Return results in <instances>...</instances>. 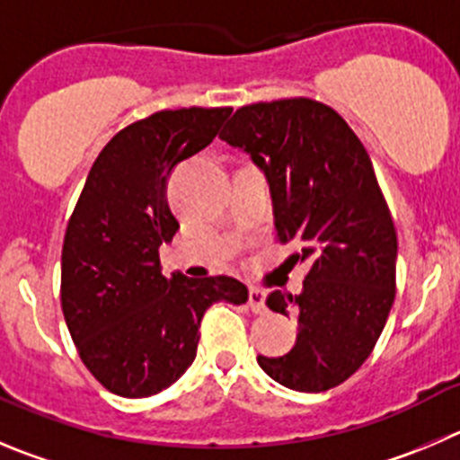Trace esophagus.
<instances>
[{"mask_svg": "<svg viewBox=\"0 0 460 460\" xmlns=\"http://www.w3.org/2000/svg\"><path fill=\"white\" fill-rule=\"evenodd\" d=\"M248 307H251L252 314H264L266 305H264V291L257 287L248 288Z\"/></svg>", "mask_w": 460, "mask_h": 460, "instance_id": "1", "label": "esophagus"}]
</instances>
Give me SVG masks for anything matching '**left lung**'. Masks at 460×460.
<instances>
[{
	"label": "left lung",
	"instance_id": "1",
	"mask_svg": "<svg viewBox=\"0 0 460 460\" xmlns=\"http://www.w3.org/2000/svg\"><path fill=\"white\" fill-rule=\"evenodd\" d=\"M218 137L264 172L278 239L293 246L287 266H307L298 296L266 298L298 314L296 345L257 364L293 391H330L370 357L395 300L397 234L368 151L339 112L305 96L239 108Z\"/></svg>",
	"mask_w": 460,
	"mask_h": 460
}]
</instances>
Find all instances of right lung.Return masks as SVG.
<instances>
[{"label":"right lung","instance_id":"add662e5","mask_svg":"<svg viewBox=\"0 0 460 460\" xmlns=\"http://www.w3.org/2000/svg\"><path fill=\"white\" fill-rule=\"evenodd\" d=\"M233 108L160 111L126 126L92 164L63 242L60 303L78 357L121 397H148L191 366L203 314L243 305L239 279L164 278L160 246L178 226L167 181L203 151Z\"/></svg>","mask_w":460,"mask_h":460}]
</instances>
